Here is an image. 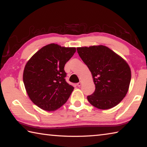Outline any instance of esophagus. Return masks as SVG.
Returning <instances> with one entry per match:
<instances>
[{
    "instance_id": "obj_1",
    "label": "esophagus",
    "mask_w": 147,
    "mask_h": 147,
    "mask_svg": "<svg viewBox=\"0 0 147 147\" xmlns=\"http://www.w3.org/2000/svg\"><path fill=\"white\" fill-rule=\"evenodd\" d=\"M81 85H82V82H81V81H79V82L77 84V85H78V86H81Z\"/></svg>"
}]
</instances>
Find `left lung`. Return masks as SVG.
Listing matches in <instances>:
<instances>
[{
    "label": "left lung",
    "mask_w": 147,
    "mask_h": 147,
    "mask_svg": "<svg viewBox=\"0 0 147 147\" xmlns=\"http://www.w3.org/2000/svg\"><path fill=\"white\" fill-rule=\"evenodd\" d=\"M92 74L96 89L87 96L91 105L100 109L116 106L128 92L131 69L126 61L105 45L77 47Z\"/></svg>",
    "instance_id": "1"
}]
</instances>
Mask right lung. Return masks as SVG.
Segmentation results:
<instances>
[{
    "label": "right lung",
    "mask_w": 147,
    "mask_h": 147,
    "mask_svg": "<svg viewBox=\"0 0 147 147\" xmlns=\"http://www.w3.org/2000/svg\"><path fill=\"white\" fill-rule=\"evenodd\" d=\"M76 51V47L50 44L26 62L24 85L30 100L40 109L53 111L67 102L74 88L65 81L64 68Z\"/></svg>",
    "instance_id": "obj_1"
}]
</instances>
